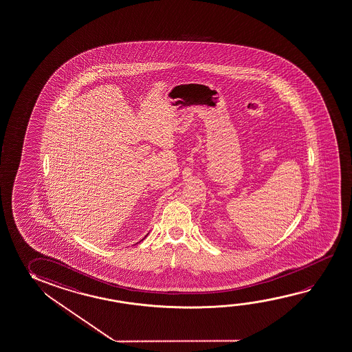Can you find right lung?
Listing matches in <instances>:
<instances>
[{
    "mask_svg": "<svg viewBox=\"0 0 352 352\" xmlns=\"http://www.w3.org/2000/svg\"><path fill=\"white\" fill-rule=\"evenodd\" d=\"M145 237H146V236H145Z\"/></svg>",
    "mask_w": 352,
    "mask_h": 352,
    "instance_id": "right-lung-1",
    "label": "right lung"
}]
</instances>
